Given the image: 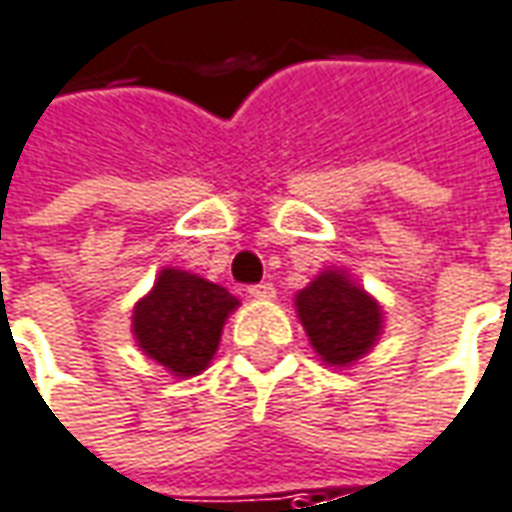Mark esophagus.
Instances as JSON below:
<instances>
[{
	"label": "esophagus",
	"instance_id": "1",
	"mask_svg": "<svg viewBox=\"0 0 512 512\" xmlns=\"http://www.w3.org/2000/svg\"><path fill=\"white\" fill-rule=\"evenodd\" d=\"M246 291H249V297H255V300H271V297H274V285L271 283L249 285Z\"/></svg>",
	"mask_w": 512,
	"mask_h": 512
}]
</instances>
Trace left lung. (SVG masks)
<instances>
[{"label": "left lung", "instance_id": "8db88e82", "mask_svg": "<svg viewBox=\"0 0 512 512\" xmlns=\"http://www.w3.org/2000/svg\"><path fill=\"white\" fill-rule=\"evenodd\" d=\"M294 305L316 356L330 367L356 364L373 350L384 328L381 305L347 271L325 269L302 288Z\"/></svg>", "mask_w": 512, "mask_h": 512}]
</instances>
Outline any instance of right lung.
Masks as SVG:
<instances>
[{
  "label": "right lung",
  "instance_id": "add662e5",
  "mask_svg": "<svg viewBox=\"0 0 512 512\" xmlns=\"http://www.w3.org/2000/svg\"><path fill=\"white\" fill-rule=\"evenodd\" d=\"M241 302L224 285L182 269H162L134 305L131 330L139 350L170 375L190 378L210 367L227 316Z\"/></svg>",
  "mask_w": 512,
  "mask_h": 512
}]
</instances>
